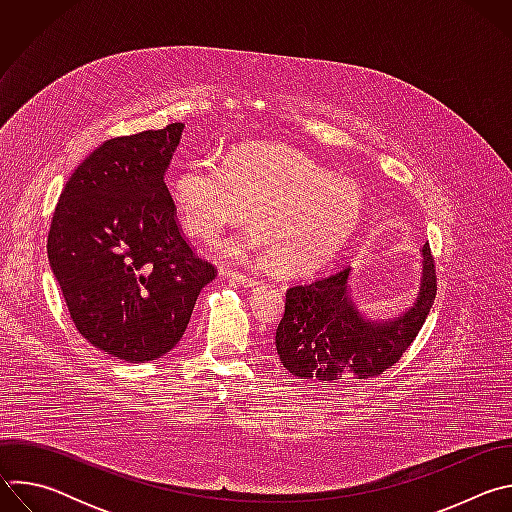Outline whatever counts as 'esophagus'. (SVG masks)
Here are the masks:
<instances>
[{
	"label": "esophagus",
	"instance_id": "1",
	"mask_svg": "<svg viewBox=\"0 0 512 512\" xmlns=\"http://www.w3.org/2000/svg\"><path fill=\"white\" fill-rule=\"evenodd\" d=\"M225 277H229V279H233V281H239V283H243V285H257L259 283V279L257 277H253V275H247V273H239V271H229V269H223L221 271Z\"/></svg>",
	"mask_w": 512,
	"mask_h": 512
}]
</instances>
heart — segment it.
Returning <instances> with one entry per match:
<instances>
[{
  "label": "heart",
  "mask_w": 512,
  "mask_h": 512,
  "mask_svg": "<svg viewBox=\"0 0 512 512\" xmlns=\"http://www.w3.org/2000/svg\"><path fill=\"white\" fill-rule=\"evenodd\" d=\"M174 200L188 233L214 239L255 208L259 227L218 245L229 259L277 257L285 271L328 263L352 237L364 194L348 178L332 176L308 156L287 148H245L227 164L204 156L174 180Z\"/></svg>",
  "instance_id": "obj_1"
}]
</instances>
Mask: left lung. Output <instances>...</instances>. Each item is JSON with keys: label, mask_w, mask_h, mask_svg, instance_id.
I'll list each match as a JSON object with an SVG mask.
<instances>
[{"label": "left lung", "mask_w": 512, "mask_h": 512, "mask_svg": "<svg viewBox=\"0 0 512 512\" xmlns=\"http://www.w3.org/2000/svg\"><path fill=\"white\" fill-rule=\"evenodd\" d=\"M415 304L395 320H364L350 291V267L285 291V312L275 332L283 367L314 387H338L373 379L403 356L419 334L435 300L437 277L429 245Z\"/></svg>", "instance_id": "1"}]
</instances>
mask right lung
Segmentation results:
<instances>
[{"label": "right lung", "instance_id": "1", "mask_svg": "<svg viewBox=\"0 0 512 512\" xmlns=\"http://www.w3.org/2000/svg\"><path fill=\"white\" fill-rule=\"evenodd\" d=\"M182 129L107 139L72 172L50 223L48 259L72 322L129 362L170 352L216 277L184 239L164 182Z\"/></svg>", "mask_w": 512, "mask_h": 512}]
</instances>
